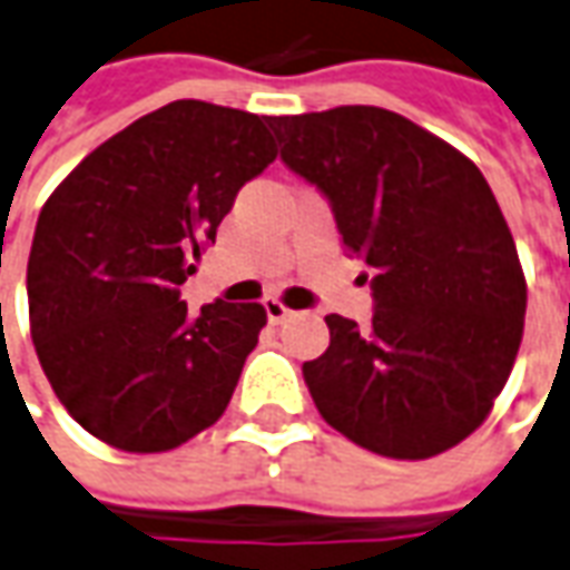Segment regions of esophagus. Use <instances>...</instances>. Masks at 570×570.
Returning a JSON list of instances; mask_svg holds the SVG:
<instances>
[{"label":"esophagus","mask_w":570,"mask_h":570,"mask_svg":"<svg viewBox=\"0 0 570 570\" xmlns=\"http://www.w3.org/2000/svg\"><path fill=\"white\" fill-rule=\"evenodd\" d=\"M263 309H266V320H269V323H273V325L282 323V320H288V316H292V309L285 307L282 301H276V297H266V301H263Z\"/></svg>","instance_id":"1"}]
</instances>
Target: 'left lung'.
I'll return each instance as SVG.
<instances>
[{"label":"left lung","instance_id":"left-lung-1","mask_svg":"<svg viewBox=\"0 0 570 570\" xmlns=\"http://www.w3.org/2000/svg\"><path fill=\"white\" fill-rule=\"evenodd\" d=\"M282 160L320 188L372 269L366 328L325 316L304 382L328 425L379 456L428 459L488 419L515 363L528 288L488 179L372 105L269 117Z\"/></svg>","mask_w":570,"mask_h":570}]
</instances>
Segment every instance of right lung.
<instances>
[{
	"mask_svg": "<svg viewBox=\"0 0 570 570\" xmlns=\"http://www.w3.org/2000/svg\"><path fill=\"white\" fill-rule=\"evenodd\" d=\"M273 160L269 117L183 98L98 145L46 202L27 261L30 335L98 441L164 453L229 406L266 309L217 297L191 316L179 285Z\"/></svg>",
	"mask_w": 570,
	"mask_h": 570,
	"instance_id": "add662e5",
	"label": "right lung"
}]
</instances>
